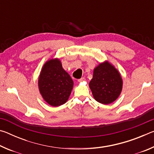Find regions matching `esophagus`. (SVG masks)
<instances>
[{"label":"esophagus","mask_w":154,"mask_h":154,"mask_svg":"<svg viewBox=\"0 0 154 154\" xmlns=\"http://www.w3.org/2000/svg\"><path fill=\"white\" fill-rule=\"evenodd\" d=\"M85 77H82V78H81V79H78V82H83V81H85Z\"/></svg>","instance_id":"esophagus-1"}]
</instances>
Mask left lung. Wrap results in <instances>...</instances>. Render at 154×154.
Wrapping results in <instances>:
<instances>
[{"label": "left lung", "instance_id": "8db88e82", "mask_svg": "<svg viewBox=\"0 0 154 154\" xmlns=\"http://www.w3.org/2000/svg\"><path fill=\"white\" fill-rule=\"evenodd\" d=\"M89 86L97 102L109 105L120 95L123 81L118 69L110 62L105 61L94 68Z\"/></svg>", "mask_w": 154, "mask_h": 154}]
</instances>
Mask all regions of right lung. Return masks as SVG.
Returning <instances> with one entry per match:
<instances>
[{
    "instance_id": "add662e5",
    "label": "right lung",
    "mask_w": 154,
    "mask_h": 154,
    "mask_svg": "<svg viewBox=\"0 0 154 154\" xmlns=\"http://www.w3.org/2000/svg\"><path fill=\"white\" fill-rule=\"evenodd\" d=\"M38 85L44 100L52 106H59L69 99L73 88V81L62 68L60 59L52 58L43 66Z\"/></svg>"
}]
</instances>
